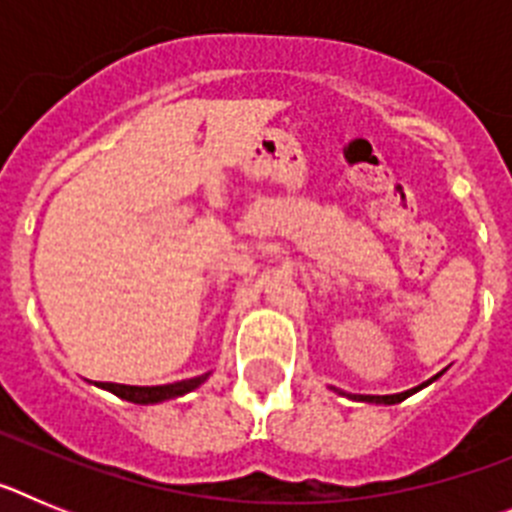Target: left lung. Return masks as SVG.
I'll list each match as a JSON object with an SVG mask.
<instances>
[{
    "label": "left lung",
    "mask_w": 512,
    "mask_h": 512,
    "mask_svg": "<svg viewBox=\"0 0 512 512\" xmlns=\"http://www.w3.org/2000/svg\"><path fill=\"white\" fill-rule=\"evenodd\" d=\"M443 372H446V369H443ZM443 372H438L436 377H431V379H428V382L418 384V387H413V390L397 392V395H346V392H341V390H336V392H338V395H346V397H351V400H359V402H374V405H397V402L408 400L410 395H415V392H420V390H423V387H428V384H431V382H436V379L441 377Z\"/></svg>",
    "instance_id": "left-lung-1"
}]
</instances>
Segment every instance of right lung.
I'll return each mask as SVG.
<instances>
[{
    "label": "right lung",
    "mask_w": 512,
    "mask_h": 512,
    "mask_svg": "<svg viewBox=\"0 0 512 512\" xmlns=\"http://www.w3.org/2000/svg\"><path fill=\"white\" fill-rule=\"evenodd\" d=\"M210 372L202 374V377H192V379H182V382L174 384H158V387H133V384H115V382H99V387L112 395L122 397V400L135 402V405H156V402L164 400H174V397H182L187 392L197 390L200 384L207 382Z\"/></svg>",
    "instance_id": "1"
}]
</instances>
